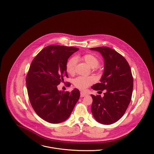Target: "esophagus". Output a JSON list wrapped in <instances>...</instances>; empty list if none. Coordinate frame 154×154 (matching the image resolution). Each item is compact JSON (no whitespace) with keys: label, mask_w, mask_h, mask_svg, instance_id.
<instances>
[{"label":"esophagus","mask_w":154,"mask_h":154,"mask_svg":"<svg viewBox=\"0 0 154 154\" xmlns=\"http://www.w3.org/2000/svg\"><path fill=\"white\" fill-rule=\"evenodd\" d=\"M87 95V94H86L85 92H81V97H85Z\"/></svg>","instance_id":"1"}]
</instances>
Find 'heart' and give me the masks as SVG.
<instances>
[{"label":"heart","mask_w":154,"mask_h":154,"mask_svg":"<svg viewBox=\"0 0 154 154\" xmlns=\"http://www.w3.org/2000/svg\"><path fill=\"white\" fill-rule=\"evenodd\" d=\"M81 59L84 61L88 66L92 68H95L98 66L100 61L93 54H87L81 57ZM77 60L75 57L70 59L66 64V70L70 74H73L75 72V68ZM95 78L92 76H79L74 80V85L76 87L81 89H84L89 85L94 82Z\"/></svg>","instance_id":"heart-1"}]
</instances>
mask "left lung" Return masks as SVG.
Segmentation results:
<instances>
[{
    "mask_svg": "<svg viewBox=\"0 0 154 154\" xmlns=\"http://www.w3.org/2000/svg\"><path fill=\"white\" fill-rule=\"evenodd\" d=\"M90 50L100 52L104 59V70L100 82L92 88L106 90L103 97L91 95V111L98 122L111 125L124 115L131 102L133 87L132 71L125 58L114 50L107 47Z\"/></svg>",
    "mask_w": 154,
    "mask_h": 154,
    "instance_id": "8db88e82",
    "label": "left lung"
}]
</instances>
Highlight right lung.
Wrapping results in <instances>:
<instances>
[{"label": "right lung", "instance_id": "1", "mask_svg": "<svg viewBox=\"0 0 154 154\" xmlns=\"http://www.w3.org/2000/svg\"><path fill=\"white\" fill-rule=\"evenodd\" d=\"M78 50L73 47L49 45L35 57L30 65L26 78L28 97L35 112L47 122L65 121L80 97L76 88L71 92L57 89L63 78L68 77V59Z\"/></svg>", "mask_w": 154, "mask_h": 154}]
</instances>
